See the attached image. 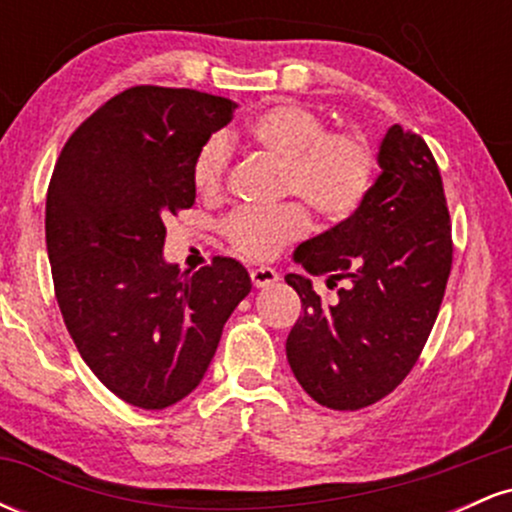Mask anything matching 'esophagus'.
I'll return each instance as SVG.
<instances>
[{"instance_id":"34e87169","label":"esophagus","mask_w":512,"mask_h":512,"mask_svg":"<svg viewBox=\"0 0 512 512\" xmlns=\"http://www.w3.org/2000/svg\"><path fill=\"white\" fill-rule=\"evenodd\" d=\"M250 279L255 289H267V286H274L279 281V274L272 267H257L250 272Z\"/></svg>"}]
</instances>
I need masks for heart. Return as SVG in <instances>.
I'll use <instances>...</instances> for the list:
<instances>
[{
    "label": "heart",
    "instance_id": "obj_1",
    "mask_svg": "<svg viewBox=\"0 0 512 512\" xmlns=\"http://www.w3.org/2000/svg\"><path fill=\"white\" fill-rule=\"evenodd\" d=\"M250 144L279 158L281 185L298 195L325 221H344L361 207L373 187L375 149L356 129H325L320 113L296 101H274L245 122ZM231 146L209 137L192 158V185L202 197H216L226 180ZM308 216L301 204L274 209H238L223 221V236L238 255L269 260L286 243L303 236Z\"/></svg>",
    "mask_w": 512,
    "mask_h": 512
}]
</instances>
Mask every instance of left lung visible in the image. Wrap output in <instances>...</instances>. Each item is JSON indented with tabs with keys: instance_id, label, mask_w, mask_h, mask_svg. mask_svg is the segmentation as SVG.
<instances>
[{
	"instance_id": "1",
	"label": "left lung",
	"mask_w": 512,
	"mask_h": 512,
	"mask_svg": "<svg viewBox=\"0 0 512 512\" xmlns=\"http://www.w3.org/2000/svg\"><path fill=\"white\" fill-rule=\"evenodd\" d=\"M380 175L349 219L293 252L308 274L346 281L325 305L308 276L286 274L303 315L286 358L317 404L356 411L390 395L414 368L433 330L452 267L443 180L419 134L387 129ZM337 286V284H334Z\"/></svg>"
}]
</instances>
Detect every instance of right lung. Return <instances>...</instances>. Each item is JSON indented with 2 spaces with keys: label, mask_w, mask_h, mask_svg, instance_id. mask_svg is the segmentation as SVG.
I'll list each match as a JSON object with an SVG mask.
<instances>
[{
  "label": "right lung",
  "mask_w": 512,
  "mask_h": 512,
  "mask_svg": "<svg viewBox=\"0 0 512 512\" xmlns=\"http://www.w3.org/2000/svg\"><path fill=\"white\" fill-rule=\"evenodd\" d=\"M233 110L192 88L132 86L76 127L52 170L45 240L64 325L132 407L190 395L252 289L231 257L195 274L163 260L168 216L195 204L192 158Z\"/></svg>",
  "instance_id": "add662e5"
}]
</instances>
